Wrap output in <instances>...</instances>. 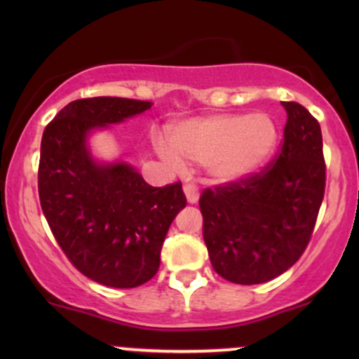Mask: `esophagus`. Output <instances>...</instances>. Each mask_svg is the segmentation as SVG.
Here are the masks:
<instances>
[{
	"mask_svg": "<svg viewBox=\"0 0 359 359\" xmlns=\"http://www.w3.org/2000/svg\"><path fill=\"white\" fill-rule=\"evenodd\" d=\"M184 194L185 197H187L189 204H196L197 201H199V189H197L194 184H185Z\"/></svg>",
	"mask_w": 359,
	"mask_h": 359,
	"instance_id": "34e87169",
	"label": "esophagus"
}]
</instances>
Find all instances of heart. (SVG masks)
<instances>
[{
    "label": "heart",
    "instance_id": "b5f03b06",
    "mask_svg": "<svg viewBox=\"0 0 359 359\" xmlns=\"http://www.w3.org/2000/svg\"><path fill=\"white\" fill-rule=\"evenodd\" d=\"M168 147L160 145L172 165L203 163L209 179L229 184L257 174L277 150L278 125L269 113L214 114L172 126Z\"/></svg>",
    "mask_w": 359,
    "mask_h": 359
}]
</instances>
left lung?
Segmentation results:
<instances>
[{"mask_svg": "<svg viewBox=\"0 0 359 359\" xmlns=\"http://www.w3.org/2000/svg\"><path fill=\"white\" fill-rule=\"evenodd\" d=\"M287 111L280 154L262 172L205 189L199 199L212 269L240 285L269 282L307 248L324 199L319 121L299 102Z\"/></svg>", "mask_w": 359, "mask_h": 359, "instance_id": "1", "label": "left lung"}]
</instances>
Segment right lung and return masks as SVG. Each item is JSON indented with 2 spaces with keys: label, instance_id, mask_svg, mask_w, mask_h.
I'll return each mask as SVG.
<instances>
[{
  "label": "right lung",
  "instance_id": "add662e5",
  "mask_svg": "<svg viewBox=\"0 0 359 359\" xmlns=\"http://www.w3.org/2000/svg\"><path fill=\"white\" fill-rule=\"evenodd\" d=\"M150 101L88 97L69 102L43 131L39 196L53 236L82 275L114 288L154 278L172 221L185 208L182 184L151 187L126 162L90 155L94 130L142 114Z\"/></svg>",
  "mask_w": 359,
  "mask_h": 359
}]
</instances>
